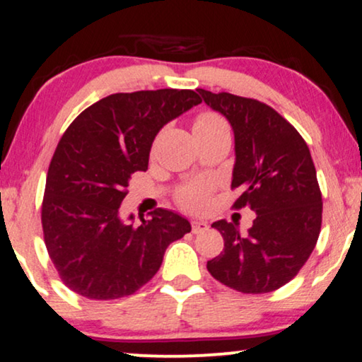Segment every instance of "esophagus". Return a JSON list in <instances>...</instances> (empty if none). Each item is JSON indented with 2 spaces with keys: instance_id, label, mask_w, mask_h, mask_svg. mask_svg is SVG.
Segmentation results:
<instances>
[{
  "instance_id": "esophagus-1",
  "label": "esophagus",
  "mask_w": 362,
  "mask_h": 362,
  "mask_svg": "<svg viewBox=\"0 0 362 362\" xmlns=\"http://www.w3.org/2000/svg\"><path fill=\"white\" fill-rule=\"evenodd\" d=\"M191 227H192V232H194V234H201V232H206L207 229H209V224L202 219H194L191 222Z\"/></svg>"
}]
</instances>
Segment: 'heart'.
<instances>
[{"instance_id":"obj_1","label":"heart","mask_w":362,"mask_h":362,"mask_svg":"<svg viewBox=\"0 0 362 362\" xmlns=\"http://www.w3.org/2000/svg\"><path fill=\"white\" fill-rule=\"evenodd\" d=\"M194 132L197 133H229V127L216 113H202L196 118ZM207 189L204 186H191L181 192V202L187 207H199L204 204Z\"/></svg>"}]
</instances>
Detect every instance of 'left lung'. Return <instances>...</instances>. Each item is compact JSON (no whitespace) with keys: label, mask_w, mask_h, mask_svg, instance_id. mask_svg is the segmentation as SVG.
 <instances>
[{"label":"left lung","mask_w":362,"mask_h":362,"mask_svg":"<svg viewBox=\"0 0 362 362\" xmlns=\"http://www.w3.org/2000/svg\"><path fill=\"white\" fill-rule=\"evenodd\" d=\"M207 107L234 132V207L257 217L245 235L227 221L212 224L224 250L207 270L242 293H269L293 279L313 252L321 229V191L308 145L280 113L254 98L197 88Z\"/></svg>","instance_id":"1"}]
</instances>
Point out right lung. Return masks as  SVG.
<instances>
[{"instance_id":"right-lung-1","label":"right lung","mask_w":362,"mask_h":362,"mask_svg":"<svg viewBox=\"0 0 362 362\" xmlns=\"http://www.w3.org/2000/svg\"><path fill=\"white\" fill-rule=\"evenodd\" d=\"M201 98L194 90L113 93L86 108L64 133L49 165L42 230L64 284L90 300L133 295L160 270L171 242L191 232L168 209L148 221L120 217L132 175L148 170L163 127Z\"/></svg>"}]
</instances>
